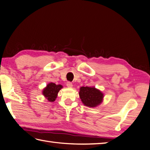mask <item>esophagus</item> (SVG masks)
Here are the masks:
<instances>
[{
    "label": "esophagus",
    "instance_id": "1",
    "mask_svg": "<svg viewBox=\"0 0 150 150\" xmlns=\"http://www.w3.org/2000/svg\"><path fill=\"white\" fill-rule=\"evenodd\" d=\"M67 86L68 87L71 88V87H72V83H71V82L68 81V82H67Z\"/></svg>",
    "mask_w": 150,
    "mask_h": 150
}]
</instances>
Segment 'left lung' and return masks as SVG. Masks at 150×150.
<instances>
[{"label":"left lung","instance_id":"1","mask_svg":"<svg viewBox=\"0 0 150 150\" xmlns=\"http://www.w3.org/2000/svg\"><path fill=\"white\" fill-rule=\"evenodd\" d=\"M79 95L82 103L88 108H96L103 100L104 94L94 87H81Z\"/></svg>","mask_w":150,"mask_h":150}]
</instances>
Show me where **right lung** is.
Masks as SVG:
<instances>
[{
	"label": "right lung",
	"mask_w": 150,
	"mask_h": 150,
	"mask_svg": "<svg viewBox=\"0 0 150 150\" xmlns=\"http://www.w3.org/2000/svg\"><path fill=\"white\" fill-rule=\"evenodd\" d=\"M62 88L63 86L62 85H56L52 82H50L43 88L42 93L48 102H53L57 98V94Z\"/></svg>",
	"instance_id": "add662e5"
}]
</instances>
